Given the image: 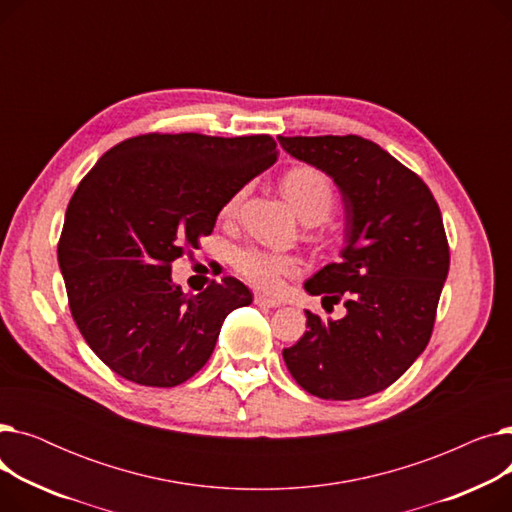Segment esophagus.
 I'll return each mask as SVG.
<instances>
[{"label":"esophagus","mask_w":512,"mask_h":512,"mask_svg":"<svg viewBox=\"0 0 512 512\" xmlns=\"http://www.w3.org/2000/svg\"><path fill=\"white\" fill-rule=\"evenodd\" d=\"M255 305H259V307H267V309H276V307H280L282 303H280L278 299L265 297V294H255Z\"/></svg>","instance_id":"34e87169"}]
</instances>
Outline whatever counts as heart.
I'll use <instances>...</instances> for the list:
<instances>
[{
    "label": "heart",
    "instance_id": "1",
    "mask_svg": "<svg viewBox=\"0 0 512 512\" xmlns=\"http://www.w3.org/2000/svg\"><path fill=\"white\" fill-rule=\"evenodd\" d=\"M249 186H240L226 199L222 215L234 218L245 199ZM282 191L288 203L307 224L324 222L334 207V188L330 178L311 166L292 168L282 178ZM234 272L263 290H278L284 276L297 272V259L278 251H265L259 247H240L232 253Z\"/></svg>",
    "mask_w": 512,
    "mask_h": 512
}]
</instances>
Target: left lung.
<instances>
[{
  "instance_id": "obj_1",
  "label": "left lung",
  "mask_w": 512,
  "mask_h": 512,
  "mask_svg": "<svg viewBox=\"0 0 512 512\" xmlns=\"http://www.w3.org/2000/svg\"><path fill=\"white\" fill-rule=\"evenodd\" d=\"M282 149L326 172L344 205L338 263L305 282L321 303L342 301V319L305 311L307 332L282 357L297 384L326 400L382 392L425 351L450 251L427 184L357 134L278 137Z\"/></svg>"
}]
</instances>
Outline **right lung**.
<instances>
[{
	"mask_svg": "<svg viewBox=\"0 0 512 512\" xmlns=\"http://www.w3.org/2000/svg\"><path fill=\"white\" fill-rule=\"evenodd\" d=\"M276 141L141 134L99 157L74 191L58 245L76 326L124 380L172 388L207 363L230 311L253 303L226 276L199 294L172 263L213 232L226 199L274 166Z\"/></svg>",
	"mask_w": 512,
	"mask_h": 512,
	"instance_id": "right-lung-1",
	"label": "right lung"
}]
</instances>
